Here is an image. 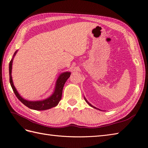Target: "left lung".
<instances>
[{
  "instance_id": "left-lung-1",
  "label": "left lung",
  "mask_w": 148,
  "mask_h": 148,
  "mask_svg": "<svg viewBox=\"0 0 148 148\" xmlns=\"http://www.w3.org/2000/svg\"><path fill=\"white\" fill-rule=\"evenodd\" d=\"M84 99H85V101H86L87 103H88V104L89 105V106H90L91 107H93V108H95V109H97V110H100V109H97V108H96V107H95V106H93L92 105H91V104H90V103H89L88 101H87V99H86V98H85V97H84Z\"/></svg>"
}]
</instances>
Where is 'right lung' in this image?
I'll use <instances>...</instances> for the list:
<instances>
[{
  "instance_id": "add662e5",
  "label": "right lung",
  "mask_w": 148,
  "mask_h": 148,
  "mask_svg": "<svg viewBox=\"0 0 148 148\" xmlns=\"http://www.w3.org/2000/svg\"><path fill=\"white\" fill-rule=\"evenodd\" d=\"M18 50L16 51L13 56L12 60L10 62L9 64V77H10V83L13 92H14L15 96L17 97L23 104L28 107V108L36 110H44L51 109L53 107H56L59 104V101L61 100L62 95V90L66 81L68 79L71 75L70 71H65V72L62 73L58 77L57 81L56 82L54 91L53 93L45 99L41 100V101H28L24 99L22 97L20 94L16 90V88L13 84L12 77V63L13 60V58L15 56L16 53H17Z\"/></svg>"
}]
</instances>
